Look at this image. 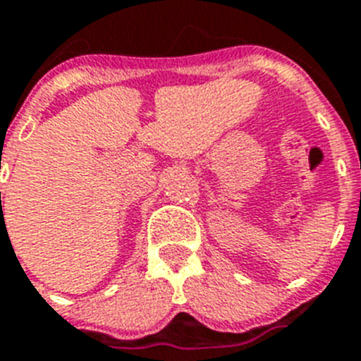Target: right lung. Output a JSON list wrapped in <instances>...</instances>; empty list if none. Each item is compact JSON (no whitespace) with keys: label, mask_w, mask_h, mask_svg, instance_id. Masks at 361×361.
Listing matches in <instances>:
<instances>
[{"label":"right lung","mask_w":361,"mask_h":361,"mask_svg":"<svg viewBox=\"0 0 361 361\" xmlns=\"http://www.w3.org/2000/svg\"><path fill=\"white\" fill-rule=\"evenodd\" d=\"M0 196H1V195H0Z\"/></svg>","instance_id":"obj_1"}]
</instances>
